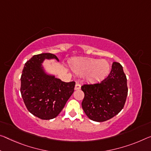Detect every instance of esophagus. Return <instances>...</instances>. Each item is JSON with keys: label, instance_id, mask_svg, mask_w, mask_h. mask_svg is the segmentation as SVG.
<instances>
[{"label": "esophagus", "instance_id": "34e87169", "mask_svg": "<svg viewBox=\"0 0 151 151\" xmlns=\"http://www.w3.org/2000/svg\"><path fill=\"white\" fill-rule=\"evenodd\" d=\"M81 87V85H80V84H78V83H76V85H75V90H78V89H80Z\"/></svg>", "mask_w": 151, "mask_h": 151}]
</instances>
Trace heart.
I'll return each instance as SVG.
<instances>
[{"mask_svg":"<svg viewBox=\"0 0 151 151\" xmlns=\"http://www.w3.org/2000/svg\"><path fill=\"white\" fill-rule=\"evenodd\" d=\"M72 69L78 75H88L91 82L100 81L108 75L110 66L105 60H99L95 58L81 59L75 62L71 65Z\"/></svg>","mask_w":151,"mask_h":151,"instance_id":"b5f03b06","label":"heart"}]
</instances>
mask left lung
Here are the masks:
<instances>
[{"label": "left lung", "mask_w": 151, "mask_h": 151, "mask_svg": "<svg viewBox=\"0 0 151 151\" xmlns=\"http://www.w3.org/2000/svg\"><path fill=\"white\" fill-rule=\"evenodd\" d=\"M83 111L91 120L102 122L120 112L128 95L127 78L120 64H112L109 75L100 83L84 84Z\"/></svg>", "instance_id": "obj_1"}]
</instances>
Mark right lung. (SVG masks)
Listing matches in <instances>:
<instances>
[{"label":"right lung","mask_w":151,"mask_h":151,"mask_svg":"<svg viewBox=\"0 0 151 151\" xmlns=\"http://www.w3.org/2000/svg\"><path fill=\"white\" fill-rule=\"evenodd\" d=\"M58 59L54 54L34 55L25 64L21 76V93L28 111L42 119H53L60 113L74 92L75 82L66 83L44 73L45 59Z\"/></svg>","instance_id":"right-lung-1"}]
</instances>
